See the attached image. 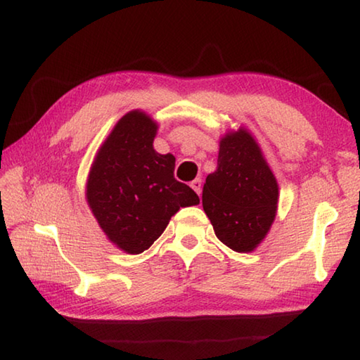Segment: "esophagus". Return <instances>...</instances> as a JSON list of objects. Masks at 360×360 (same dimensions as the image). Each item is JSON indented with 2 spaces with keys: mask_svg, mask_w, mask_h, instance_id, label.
I'll list each match as a JSON object with an SVG mask.
<instances>
[{
  "mask_svg": "<svg viewBox=\"0 0 360 360\" xmlns=\"http://www.w3.org/2000/svg\"><path fill=\"white\" fill-rule=\"evenodd\" d=\"M191 187L193 188V191L195 192H197L198 195L200 193H202V179H200V178H197V179H193L192 182H191Z\"/></svg>",
  "mask_w": 360,
  "mask_h": 360,
  "instance_id": "34e87169",
  "label": "esophagus"
}]
</instances>
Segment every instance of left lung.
Wrapping results in <instances>:
<instances>
[{
    "mask_svg": "<svg viewBox=\"0 0 360 360\" xmlns=\"http://www.w3.org/2000/svg\"><path fill=\"white\" fill-rule=\"evenodd\" d=\"M278 198V181L251 131L240 127L225 133L202 195L217 238L236 252H252L275 222Z\"/></svg>",
    "mask_w": 360,
    "mask_h": 360,
    "instance_id": "obj_1",
    "label": "left lung"
}]
</instances>
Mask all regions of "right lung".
I'll use <instances>...</instances> for the list:
<instances>
[{"label": "right lung", "instance_id": "1", "mask_svg": "<svg viewBox=\"0 0 360 360\" xmlns=\"http://www.w3.org/2000/svg\"><path fill=\"white\" fill-rule=\"evenodd\" d=\"M157 130L141 109L122 115L96 150L85 184L103 233L127 254H141L176 212L200 203L191 187L174 179V155L154 149Z\"/></svg>", "mask_w": 360, "mask_h": 360}]
</instances>
